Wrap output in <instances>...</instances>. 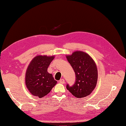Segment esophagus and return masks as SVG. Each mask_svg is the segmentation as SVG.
I'll return each instance as SVG.
<instances>
[{
  "label": "esophagus",
  "instance_id": "esophagus-1",
  "mask_svg": "<svg viewBox=\"0 0 126 126\" xmlns=\"http://www.w3.org/2000/svg\"><path fill=\"white\" fill-rule=\"evenodd\" d=\"M59 82L61 83H63H63H64V80L62 79H60L59 80Z\"/></svg>",
  "mask_w": 126,
  "mask_h": 126
}]
</instances>
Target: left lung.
Masks as SVG:
<instances>
[{
    "label": "left lung",
    "mask_w": 126,
    "mask_h": 126,
    "mask_svg": "<svg viewBox=\"0 0 126 126\" xmlns=\"http://www.w3.org/2000/svg\"><path fill=\"white\" fill-rule=\"evenodd\" d=\"M68 62L76 74L75 84L67 89L78 98L87 97L96 87L98 70L96 64L90 56L82 51H76L70 55H67Z\"/></svg>",
    "instance_id": "obj_1"
}]
</instances>
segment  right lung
I'll list each match as a JSON object with an SVG mask.
<instances>
[{
    "mask_svg": "<svg viewBox=\"0 0 126 126\" xmlns=\"http://www.w3.org/2000/svg\"><path fill=\"white\" fill-rule=\"evenodd\" d=\"M54 56L37 55L32 59L26 70V86L32 94L42 98L48 94L57 83L48 68Z\"/></svg>",
    "mask_w": 126,
    "mask_h": 126,
    "instance_id": "obj_1",
    "label": "right lung"
}]
</instances>
